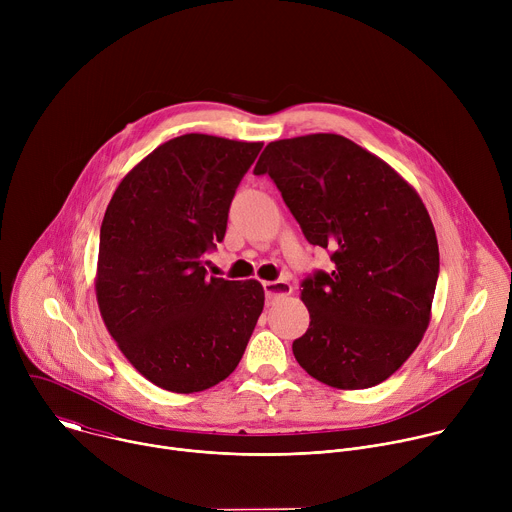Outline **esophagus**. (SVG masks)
<instances>
[{"label":"esophagus","instance_id":"1","mask_svg":"<svg viewBox=\"0 0 512 512\" xmlns=\"http://www.w3.org/2000/svg\"><path fill=\"white\" fill-rule=\"evenodd\" d=\"M263 289H265L267 302H273V300H277V298L289 296L291 291H294V287H291V283H289V281H283V279H277V281H263Z\"/></svg>","mask_w":512,"mask_h":512}]
</instances>
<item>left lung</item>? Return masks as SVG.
Wrapping results in <instances>:
<instances>
[{"label":"left lung","mask_w":512,"mask_h":512,"mask_svg":"<svg viewBox=\"0 0 512 512\" xmlns=\"http://www.w3.org/2000/svg\"><path fill=\"white\" fill-rule=\"evenodd\" d=\"M255 174H269L334 271L302 283L310 328L294 356L316 381L369 389L419 346L435 294L440 249L415 188L387 162L336 133L271 141Z\"/></svg>","instance_id":"left-lung-1"}]
</instances>
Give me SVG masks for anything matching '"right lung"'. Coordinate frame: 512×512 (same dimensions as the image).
<instances>
[{"label":"right lung","mask_w":512,"mask_h":512,"mask_svg":"<svg viewBox=\"0 0 512 512\" xmlns=\"http://www.w3.org/2000/svg\"><path fill=\"white\" fill-rule=\"evenodd\" d=\"M261 141L174 137L133 166L105 210L95 291L133 369L160 389L198 393L235 369L263 312L257 279L208 277L229 206Z\"/></svg>","instance_id":"add662e5"}]
</instances>
